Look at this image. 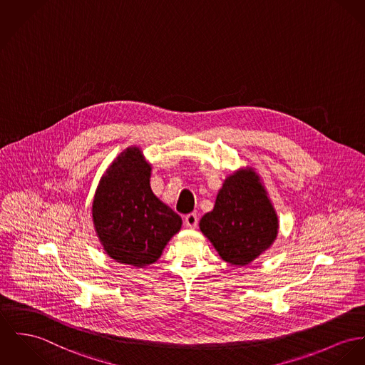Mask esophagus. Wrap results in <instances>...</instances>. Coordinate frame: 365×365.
<instances>
[{
  "label": "esophagus",
  "mask_w": 365,
  "mask_h": 365,
  "mask_svg": "<svg viewBox=\"0 0 365 365\" xmlns=\"http://www.w3.org/2000/svg\"><path fill=\"white\" fill-rule=\"evenodd\" d=\"M185 224L187 227H192V229H195L196 227L197 224H198V217H197V214L195 212H192V214H187L186 217H185Z\"/></svg>",
  "instance_id": "34e87169"
}]
</instances>
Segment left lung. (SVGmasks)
<instances>
[{"mask_svg":"<svg viewBox=\"0 0 365 365\" xmlns=\"http://www.w3.org/2000/svg\"><path fill=\"white\" fill-rule=\"evenodd\" d=\"M201 232L232 265H247L278 233L277 214L258 176L240 170L225 180L215 207L200 221Z\"/></svg>","mask_w":365,"mask_h":365,"instance_id":"1","label":"left lung"}]
</instances>
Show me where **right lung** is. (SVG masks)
I'll return each instance as SVG.
<instances>
[{
	"instance_id": "right-lung-1",
	"label": "right lung",
	"mask_w": 365,
	"mask_h": 365,
	"mask_svg": "<svg viewBox=\"0 0 365 365\" xmlns=\"http://www.w3.org/2000/svg\"><path fill=\"white\" fill-rule=\"evenodd\" d=\"M151 167L139 148L122 153L103 176L93 201V221L107 254L118 262H155L182 218L150 187Z\"/></svg>"
}]
</instances>
